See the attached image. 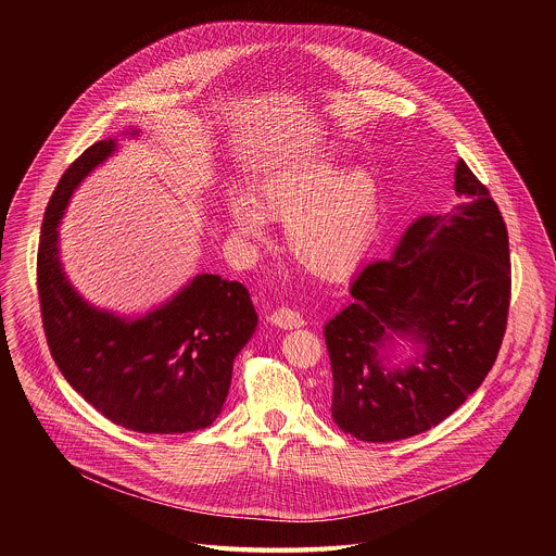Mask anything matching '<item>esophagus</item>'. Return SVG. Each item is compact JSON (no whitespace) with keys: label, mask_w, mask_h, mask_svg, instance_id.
<instances>
[{"label":"esophagus","mask_w":556,"mask_h":556,"mask_svg":"<svg viewBox=\"0 0 556 556\" xmlns=\"http://www.w3.org/2000/svg\"><path fill=\"white\" fill-rule=\"evenodd\" d=\"M269 320H271V325H276V327H280V329H293V327H302V325H304L302 315H300L298 311H293V308H287V306L276 308V311L269 315Z\"/></svg>","instance_id":"esophagus-1"}]
</instances>
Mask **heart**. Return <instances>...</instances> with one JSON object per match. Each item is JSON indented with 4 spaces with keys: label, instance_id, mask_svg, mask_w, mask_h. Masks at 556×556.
<instances>
[{
    "label": "heart",
    "instance_id": "b5f03b06",
    "mask_svg": "<svg viewBox=\"0 0 556 556\" xmlns=\"http://www.w3.org/2000/svg\"><path fill=\"white\" fill-rule=\"evenodd\" d=\"M227 223L243 241L267 238L269 218H285L287 250L311 271H353L377 236L383 190L368 166H346L331 152H308L265 168L252 194L229 190Z\"/></svg>",
    "mask_w": 556,
    "mask_h": 556
}]
</instances>
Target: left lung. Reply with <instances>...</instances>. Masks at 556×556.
I'll return each instance as SVG.
<instances>
[{"label":"left lung","mask_w":556,"mask_h":556,"mask_svg":"<svg viewBox=\"0 0 556 556\" xmlns=\"http://www.w3.org/2000/svg\"><path fill=\"white\" fill-rule=\"evenodd\" d=\"M458 203L415 218L325 323L331 417L368 443L430 430L476 392L505 333L511 271L503 216L465 160Z\"/></svg>","instance_id":"left-lung-1"}]
</instances>
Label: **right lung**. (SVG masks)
Returning <instances> with one entry per match:
<instances>
[{
  "label": "right lung",
  "mask_w": 556,
  "mask_h": 556,
  "mask_svg": "<svg viewBox=\"0 0 556 556\" xmlns=\"http://www.w3.org/2000/svg\"><path fill=\"white\" fill-rule=\"evenodd\" d=\"M128 126L80 154L62 175L42 220L38 295L51 355L64 379L96 410L135 432L184 434L207 428L223 410L233 362L258 317L243 285L199 274L141 315L87 302L60 252V225L87 175L137 139Z\"/></svg>",
  "instance_id": "obj_1"
}]
</instances>
